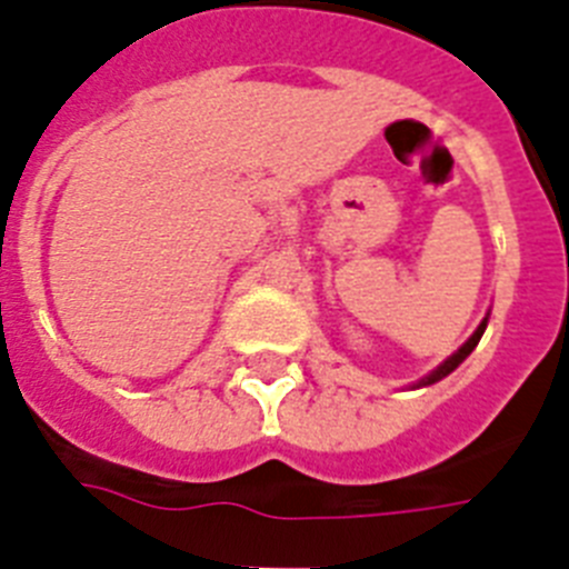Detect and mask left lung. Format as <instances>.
<instances>
[{
  "label": "left lung",
  "mask_w": 569,
  "mask_h": 569,
  "mask_svg": "<svg viewBox=\"0 0 569 569\" xmlns=\"http://www.w3.org/2000/svg\"><path fill=\"white\" fill-rule=\"evenodd\" d=\"M486 323H489V312H486V318H483V321H480V327H477L475 332H471L469 341L462 343V347H460V350H457V352H451V356H448L446 361H442V365L437 367V370H431V373H428V376H422V379H419L417 385H413V388H428V385H433V381L446 379L448 373H455L457 367H460L462 361H466V358L471 356V350H475V347H477V341H480V338H483Z\"/></svg>",
  "instance_id": "obj_1"
}]
</instances>
